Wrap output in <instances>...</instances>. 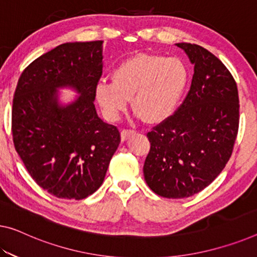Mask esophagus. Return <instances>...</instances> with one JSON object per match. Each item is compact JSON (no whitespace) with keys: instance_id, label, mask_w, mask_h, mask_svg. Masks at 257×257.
Returning a JSON list of instances; mask_svg holds the SVG:
<instances>
[{"instance_id":"1","label":"esophagus","mask_w":257,"mask_h":257,"mask_svg":"<svg viewBox=\"0 0 257 257\" xmlns=\"http://www.w3.org/2000/svg\"><path fill=\"white\" fill-rule=\"evenodd\" d=\"M133 134H134V131H133V130H121V132H120L121 141L127 140L130 137L133 136Z\"/></svg>"}]
</instances>
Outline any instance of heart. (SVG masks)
Instances as JSON below:
<instances>
[{"label": "heart", "instance_id": "1", "mask_svg": "<svg viewBox=\"0 0 257 257\" xmlns=\"http://www.w3.org/2000/svg\"><path fill=\"white\" fill-rule=\"evenodd\" d=\"M188 80V68L180 58L139 54L116 66L112 81H98L95 96L110 120L119 118L131 97L138 115L160 121L175 111Z\"/></svg>", "mask_w": 257, "mask_h": 257}]
</instances>
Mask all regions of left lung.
Segmentation results:
<instances>
[{"label":"left lung","mask_w":257,"mask_h":257,"mask_svg":"<svg viewBox=\"0 0 257 257\" xmlns=\"http://www.w3.org/2000/svg\"><path fill=\"white\" fill-rule=\"evenodd\" d=\"M194 65L191 88L172 116L147 133L145 180L157 195L183 199L206 188L230 160L239 127L238 88L214 54L176 43Z\"/></svg>","instance_id":"8db88e82"}]
</instances>
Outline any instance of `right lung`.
Masks as SVG:
<instances>
[{
    "mask_svg": "<svg viewBox=\"0 0 257 257\" xmlns=\"http://www.w3.org/2000/svg\"><path fill=\"white\" fill-rule=\"evenodd\" d=\"M102 53L101 40L63 43L31 63L16 87V152L35 183L60 199L81 200L97 191L119 146V131L94 105ZM64 88L79 96L62 102Z\"/></svg>",
    "mask_w": 257,
    "mask_h": 257,
    "instance_id": "right-lung-1",
    "label": "right lung"
}]
</instances>
